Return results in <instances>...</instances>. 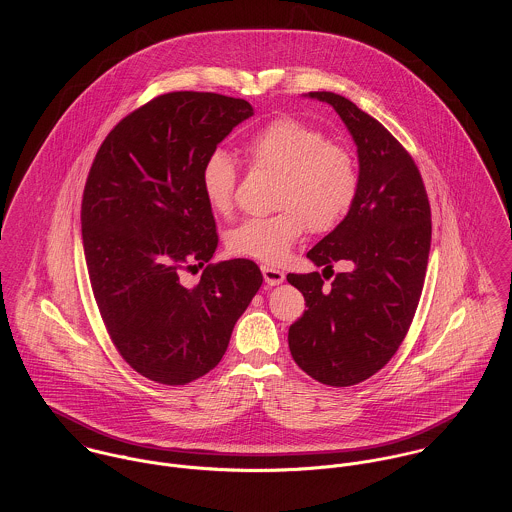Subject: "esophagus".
Segmentation results:
<instances>
[{
  "label": "esophagus",
  "mask_w": 512,
  "mask_h": 512,
  "mask_svg": "<svg viewBox=\"0 0 512 512\" xmlns=\"http://www.w3.org/2000/svg\"><path fill=\"white\" fill-rule=\"evenodd\" d=\"M262 274H264V280L268 286H280L286 280V274L282 270H276L270 266H262Z\"/></svg>",
  "instance_id": "obj_1"
}]
</instances>
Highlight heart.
<instances>
[{"label":"heart","instance_id":"obj_1","mask_svg":"<svg viewBox=\"0 0 512 512\" xmlns=\"http://www.w3.org/2000/svg\"><path fill=\"white\" fill-rule=\"evenodd\" d=\"M244 153L258 169L278 171L270 217L244 220L228 232L232 254L264 264H280L309 226L329 232L351 211L359 193V167L347 147L327 142L325 134L295 118H278L250 134ZM207 205L228 215L236 189L232 157L215 149L201 167Z\"/></svg>","mask_w":512,"mask_h":512}]
</instances>
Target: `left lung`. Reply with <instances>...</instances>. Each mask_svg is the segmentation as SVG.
<instances>
[{"label":"left lung","mask_w":512,"mask_h":512,"mask_svg":"<svg viewBox=\"0 0 512 512\" xmlns=\"http://www.w3.org/2000/svg\"><path fill=\"white\" fill-rule=\"evenodd\" d=\"M347 126L359 157V193L307 258L349 268L323 288L319 272L290 274L307 309L288 333L293 361L317 382L351 386L386 365L414 319L432 242V213L414 159L357 104L335 92H307Z\"/></svg>","instance_id":"obj_1"}]
</instances>
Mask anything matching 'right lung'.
I'll return each mask as SVG.
<instances>
[{
    "label": "right lung",
    "mask_w": 512,
    "mask_h": 512,
    "mask_svg": "<svg viewBox=\"0 0 512 512\" xmlns=\"http://www.w3.org/2000/svg\"><path fill=\"white\" fill-rule=\"evenodd\" d=\"M250 116L240 98L169 92L126 116L90 167L80 222L92 292L120 355L159 384H187L219 365L262 286L244 258L209 264L191 288L179 280L219 244L203 161Z\"/></svg>",
    "instance_id": "right-lung-1"
}]
</instances>
